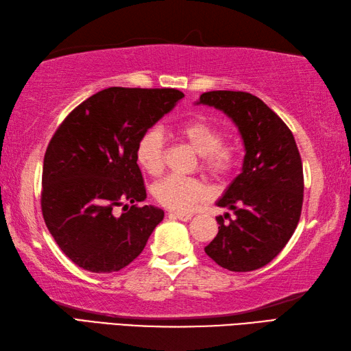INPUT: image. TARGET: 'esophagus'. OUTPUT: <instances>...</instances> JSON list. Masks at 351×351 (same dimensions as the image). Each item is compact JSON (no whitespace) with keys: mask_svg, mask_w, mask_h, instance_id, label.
Instances as JSON below:
<instances>
[{"mask_svg":"<svg viewBox=\"0 0 351 351\" xmlns=\"http://www.w3.org/2000/svg\"><path fill=\"white\" fill-rule=\"evenodd\" d=\"M169 215H171V216H176L177 219L184 221V222H188V221L192 219V215H191V213H169Z\"/></svg>","mask_w":351,"mask_h":351,"instance_id":"obj_1","label":"esophagus"}]
</instances>
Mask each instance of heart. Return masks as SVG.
<instances>
[{"label":"heart","instance_id":"1","mask_svg":"<svg viewBox=\"0 0 351 351\" xmlns=\"http://www.w3.org/2000/svg\"><path fill=\"white\" fill-rule=\"evenodd\" d=\"M176 134L199 154L201 169L215 178L227 177L236 165V149L222 141V130L202 117L177 124ZM135 159L145 173L159 174L163 167V136L158 129H149L139 136ZM154 199L174 212H189L207 195L206 186L195 178L168 176L152 188Z\"/></svg>","mask_w":351,"mask_h":351}]
</instances>
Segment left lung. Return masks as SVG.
Masks as SVG:
<instances>
[{"label": "left lung", "mask_w": 351, "mask_h": 351, "mask_svg": "<svg viewBox=\"0 0 351 351\" xmlns=\"http://www.w3.org/2000/svg\"><path fill=\"white\" fill-rule=\"evenodd\" d=\"M215 106L236 123L245 144L241 173L216 204L232 210L236 219L217 216L219 231L204 247L221 267L251 271L282 251L298 227L303 204V168L287 124L245 91L202 93L199 102Z\"/></svg>", "instance_id": "left-lung-1"}]
</instances>
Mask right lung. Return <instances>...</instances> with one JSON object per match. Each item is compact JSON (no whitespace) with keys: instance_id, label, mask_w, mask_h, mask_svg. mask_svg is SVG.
Instances as JSON below:
<instances>
[{"instance_id":"right-lung-1","label":"right lung","mask_w":351,"mask_h":351,"mask_svg":"<svg viewBox=\"0 0 351 351\" xmlns=\"http://www.w3.org/2000/svg\"><path fill=\"white\" fill-rule=\"evenodd\" d=\"M182 97L176 88L111 87L84 100L56 130L43 159L42 213L76 266L111 274L143 252L163 210L136 204L147 193L135 147Z\"/></svg>"}]
</instances>
